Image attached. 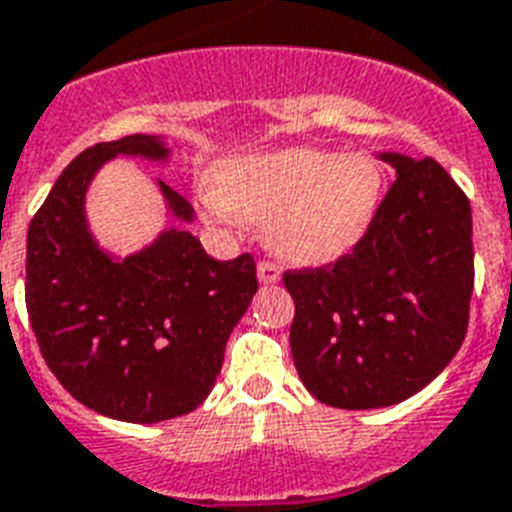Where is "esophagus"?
I'll return each mask as SVG.
<instances>
[{"label":"esophagus","instance_id":"esophagus-1","mask_svg":"<svg viewBox=\"0 0 512 512\" xmlns=\"http://www.w3.org/2000/svg\"><path fill=\"white\" fill-rule=\"evenodd\" d=\"M256 272H259V280L264 282V285H274V282H280L282 272L280 266L274 264V261H259V266H256Z\"/></svg>","mask_w":512,"mask_h":512}]
</instances>
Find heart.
I'll return each mask as SVG.
<instances>
[{"mask_svg": "<svg viewBox=\"0 0 512 512\" xmlns=\"http://www.w3.org/2000/svg\"><path fill=\"white\" fill-rule=\"evenodd\" d=\"M382 193L371 154L290 146L232 159L201 188V206L214 225H266L274 251L295 264H327L366 235Z\"/></svg>", "mask_w": 512, "mask_h": 512, "instance_id": "obj_1", "label": "heart"}]
</instances>
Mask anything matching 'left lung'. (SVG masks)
I'll use <instances>...</instances> for the list:
<instances>
[{
    "label": "left lung",
    "instance_id": "obj_1",
    "mask_svg": "<svg viewBox=\"0 0 512 512\" xmlns=\"http://www.w3.org/2000/svg\"><path fill=\"white\" fill-rule=\"evenodd\" d=\"M398 177L353 251L285 272L290 348L316 400L369 411L424 390L463 345L474 293L471 204L434 159L384 151Z\"/></svg>",
    "mask_w": 512,
    "mask_h": 512
}]
</instances>
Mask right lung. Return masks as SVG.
Segmentation results:
<instances>
[{
  "label": "right lung",
  "instance_id": "add662e5",
  "mask_svg": "<svg viewBox=\"0 0 512 512\" xmlns=\"http://www.w3.org/2000/svg\"><path fill=\"white\" fill-rule=\"evenodd\" d=\"M167 162L156 135L96 143L67 164L28 227L25 306L41 356L78 403L101 416L156 424L196 411L251 306L256 261L211 259L201 240L170 227L149 248L114 259L86 222V190L114 156ZM172 217L193 206L159 180Z\"/></svg>",
  "mask_w": 512,
  "mask_h": 512
}]
</instances>
